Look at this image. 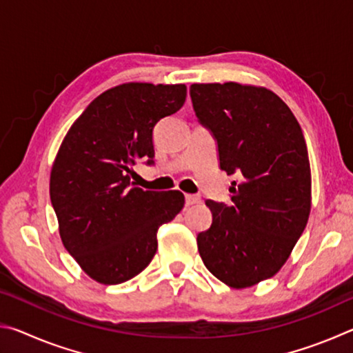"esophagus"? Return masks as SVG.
Returning <instances> with one entry per match:
<instances>
[{
	"label": "esophagus",
	"instance_id": "34e87169",
	"mask_svg": "<svg viewBox=\"0 0 353 353\" xmlns=\"http://www.w3.org/2000/svg\"><path fill=\"white\" fill-rule=\"evenodd\" d=\"M201 198L196 194H185V205L190 207V205H194V204H199Z\"/></svg>",
	"mask_w": 353,
	"mask_h": 353
}]
</instances>
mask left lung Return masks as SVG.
Returning <instances> with one entry per match:
<instances>
[{
    "mask_svg": "<svg viewBox=\"0 0 353 353\" xmlns=\"http://www.w3.org/2000/svg\"><path fill=\"white\" fill-rule=\"evenodd\" d=\"M193 109L218 143L219 166L234 174L230 202L205 201L212 225L198 235L208 271L230 288H249L280 271L312 208V171L302 129L265 87L193 83Z\"/></svg>",
    "mask_w": 353,
    "mask_h": 353,
    "instance_id": "obj_1",
    "label": "left lung"
}]
</instances>
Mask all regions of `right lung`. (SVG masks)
I'll use <instances>...</instances> for the list:
<instances>
[{
    "label": "right lung",
    "instance_id": "1",
    "mask_svg": "<svg viewBox=\"0 0 353 353\" xmlns=\"http://www.w3.org/2000/svg\"><path fill=\"white\" fill-rule=\"evenodd\" d=\"M187 98L183 83L128 82L94 98L65 135L50 196L65 249L88 277L118 285L140 274L157 250L159 227L182 210L181 191H143L135 160L152 163V130Z\"/></svg>",
    "mask_w": 353,
    "mask_h": 353
}]
</instances>
